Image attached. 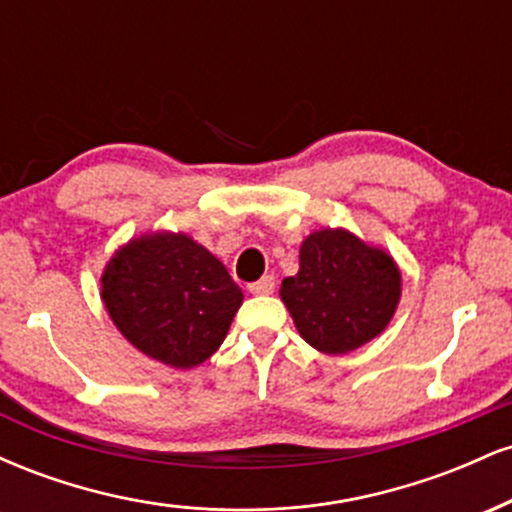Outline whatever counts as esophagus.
<instances>
[{
    "label": "esophagus",
    "instance_id": "1",
    "mask_svg": "<svg viewBox=\"0 0 512 512\" xmlns=\"http://www.w3.org/2000/svg\"><path fill=\"white\" fill-rule=\"evenodd\" d=\"M250 293H255V296H267V293L274 291V279L272 276H262L260 281H255V284L248 286Z\"/></svg>",
    "mask_w": 512,
    "mask_h": 512
}]
</instances>
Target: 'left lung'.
<instances>
[{
    "instance_id": "left-lung-1",
    "label": "left lung",
    "mask_w": 512,
    "mask_h": 512,
    "mask_svg": "<svg viewBox=\"0 0 512 512\" xmlns=\"http://www.w3.org/2000/svg\"><path fill=\"white\" fill-rule=\"evenodd\" d=\"M301 267L281 281L293 325L322 354H349L390 325L402 272L383 248L346 228H320L301 243Z\"/></svg>"
}]
</instances>
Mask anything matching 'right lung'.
Masks as SVG:
<instances>
[{
    "instance_id": "obj_1",
    "label": "right lung",
    "mask_w": 512,
    "mask_h": 512,
    "mask_svg": "<svg viewBox=\"0 0 512 512\" xmlns=\"http://www.w3.org/2000/svg\"><path fill=\"white\" fill-rule=\"evenodd\" d=\"M101 298L129 344L170 368L214 354L243 305V291L207 248L185 233L132 238L105 264Z\"/></svg>"
}]
</instances>
